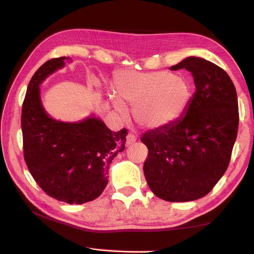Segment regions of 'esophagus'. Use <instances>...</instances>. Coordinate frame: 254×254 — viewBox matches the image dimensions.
Instances as JSON below:
<instances>
[{
	"mask_svg": "<svg viewBox=\"0 0 254 254\" xmlns=\"http://www.w3.org/2000/svg\"><path fill=\"white\" fill-rule=\"evenodd\" d=\"M136 141V136L134 135V134H127V146H130L131 144H133L134 142Z\"/></svg>",
	"mask_w": 254,
	"mask_h": 254,
	"instance_id": "obj_1",
	"label": "esophagus"
}]
</instances>
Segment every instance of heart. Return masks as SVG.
I'll return each instance as SVG.
<instances>
[{"label":"heart","mask_w":254,"mask_h":254,"mask_svg":"<svg viewBox=\"0 0 254 254\" xmlns=\"http://www.w3.org/2000/svg\"><path fill=\"white\" fill-rule=\"evenodd\" d=\"M117 96L133 106V118L147 130L173 126L190 107L191 90L186 79L167 71H120L114 80ZM113 107L120 113L126 107L112 98Z\"/></svg>","instance_id":"1"}]
</instances>
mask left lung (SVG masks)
<instances>
[{
    "instance_id": "obj_1",
    "label": "left lung",
    "mask_w": 254,
    "mask_h": 254,
    "mask_svg": "<svg viewBox=\"0 0 254 254\" xmlns=\"http://www.w3.org/2000/svg\"><path fill=\"white\" fill-rule=\"evenodd\" d=\"M170 69L190 71L196 90L176 123L142 135L148 148L144 176L163 200L191 201L207 195L229 165L239 124L237 91L228 73L203 58L187 57Z\"/></svg>"
}]
</instances>
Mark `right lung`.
Instances as JSON below:
<instances>
[{
	"mask_svg": "<svg viewBox=\"0 0 254 254\" xmlns=\"http://www.w3.org/2000/svg\"><path fill=\"white\" fill-rule=\"evenodd\" d=\"M71 63L69 57L42 64L28 83L22 109L24 158L42 190L59 201L81 203L96 199L108 184L109 167L124 150L127 131L112 132L96 114L81 121L52 118L41 99L43 81Z\"/></svg>",
	"mask_w": 254,
	"mask_h": 254,
	"instance_id": "obj_1",
	"label": "right lung"
}]
</instances>
